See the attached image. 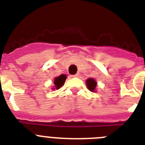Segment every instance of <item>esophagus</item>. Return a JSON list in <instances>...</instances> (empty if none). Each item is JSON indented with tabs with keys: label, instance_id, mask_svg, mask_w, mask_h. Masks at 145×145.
<instances>
[{
	"label": "esophagus",
	"instance_id": "1",
	"mask_svg": "<svg viewBox=\"0 0 145 145\" xmlns=\"http://www.w3.org/2000/svg\"><path fill=\"white\" fill-rule=\"evenodd\" d=\"M78 73H76V74H75V75H72V77H78Z\"/></svg>",
	"mask_w": 145,
	"mask_h": 145
}]
</instances>
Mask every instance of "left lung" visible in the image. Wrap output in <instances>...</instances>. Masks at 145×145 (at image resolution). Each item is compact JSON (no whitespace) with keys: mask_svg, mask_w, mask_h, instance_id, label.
Instances as JSON below:
<instances>
[{"mask_svg":"<svg viewBox=\"0 0 145 145\" xmlns=\"http://www.w3.org/2000/svg\"><path fill=\"white\" fill-rule=\"evenodd\" d=\"M86 85L88 88L91 91H94L96 86H97V82L93 78H88L86 80Z\"/></svg>","mask_w":145,"mask_h":145,"instance_id":"left-lung-1","label":"left lung"}]
</instances>
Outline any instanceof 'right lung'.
<instances>
[{
  "label": "right lung",
  "instance_id": "1",
  "mask_svg": "<svg viewBox=\"0 0 145 145\" xmlns=\"http://www.w3.org/2000/svg\"><path fill=\"white\" fill-rule=\"evenodd\" d=\"M66 78L67 76L65 75H59V76L57 77V78H55L54 81L55 88L58 89V88H59L60 87L62 86L64 83H65V80H66Z\"/></svg>",
  "mask_w": 145,
  "mask_h": 145
}]
</instances>
